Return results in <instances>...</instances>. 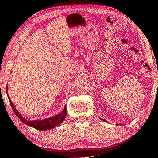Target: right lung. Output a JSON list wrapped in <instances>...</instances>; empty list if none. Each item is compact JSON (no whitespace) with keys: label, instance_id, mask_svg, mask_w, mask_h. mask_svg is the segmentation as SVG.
<instances>
[{"label":"right lung","instance_id":"right-lung-1","mask_svg":"<svg viewBox=\"0 0 158 158\" xmlns=\"http://www.w3.org/2000/svg\"><path fill=\"white\" fill-rule=\"evenodd\" d=\"M7 89H8V87L6 86V92H7ZM8 99H9V102L10 104V106H11L13 112H14L15 115H16V116L19 117V118L21 119L24 124H26V125L32 127H34L39 130H50V129L54 128L55 127L59 125V124H61L62 122L64 120V119H65L66 117V114H67V112H66V106H65L63 112H60L59 114H58L57 115H56V116L49 117V118H47L45 119H42V120L28 121V120H26V119L19 114L16 109H15L14 105L13 104V102L10 99L9 97H8Z\"/></svg>","mask_w":158,"mask_h":158}]
</instances>
